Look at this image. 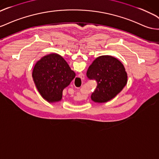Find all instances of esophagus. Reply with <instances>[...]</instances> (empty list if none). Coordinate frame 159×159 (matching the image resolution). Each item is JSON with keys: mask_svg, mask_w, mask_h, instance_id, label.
<instances>
[{"mask_svg": "<svg viewBox=\"0 0 159 159\" xmlns=\"http://www.w3.org/2000/svg\"><path fill=\"white\" fill-rule=\"evenodd\" d=\"M84 79V75H83L82 74H80V75L78 77L74 80V84L77 85V86H81V82H82V80Z\"/></svg>", "mask_w": 159, "mask_h": 159, "instance_id": "1", "label": "esophagus"}]
</instances>
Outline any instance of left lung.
<instances>
[{"mask_svg": "<svg viewBox=\"0 0 159 159\" xmlns=\"http://www.w3.org/2000/svg\"><path fill=\"white\" fill-rule=\"evenodd\" d=\"M89 80H95L97 86L91 99L94 102L110 101L120 92L127 84L128 76L123 64L110 55L96 58L86 73Z\"/></svg>", "mask_w": 159, "mask_h": 159, "instance_id": "obj_1", "label": "left lung"}]
</instances>
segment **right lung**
<instances>
[{"label": "right lung", "instance_id": "add662e5", "mask_svg": "<svg viewBox=\"0 0 159 159\" xmlns=\"http://www.w3.org/2000/svg\"><path fill=\"white\" fill-rule=\"evenodd\" d=\"M32 76L41 96L49 102H56L61 100L63 89L75 74L61 55L51 53L37 62Z\"/></svg>", "mask_w": 159, "mask_h": 159}]
</instances>
